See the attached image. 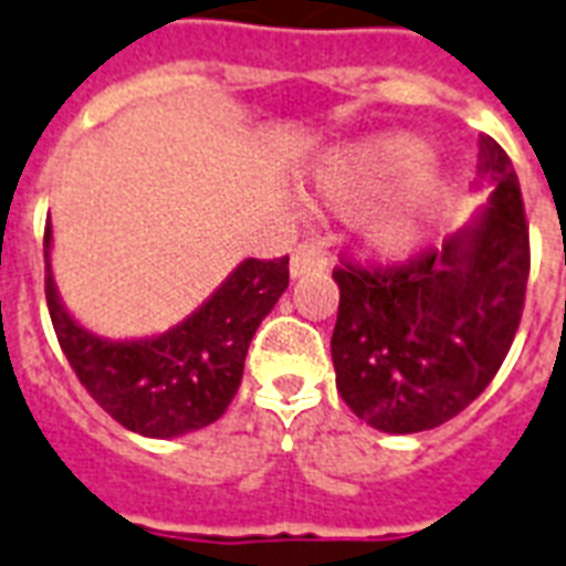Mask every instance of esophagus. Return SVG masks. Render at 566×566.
Masks as SVG:
<instances>
[{"label": "esophagus", "mask_w": 566, "mask_h": 566, "mask_svg": "<svg viewBox=\"0 0 566 566\" xmlns=\"http://www.w3.org/2000/svg\"><path fill=\"white\" fill-rule=\"evenodd\" d=\"M327 265V251L318 242H304V245L295 248V254L289 260V274L297 280L304 277V274H312V271H324Z\"/></svg>", "instance_id": "esophagus-1"}]
</instances>
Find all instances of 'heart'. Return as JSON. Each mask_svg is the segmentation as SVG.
Returning a JSON list of instances; mask_svg holds the SVG:
<instances>
[{"label": "heart", "instance_id": "b5f03b06", "mask_svg": "<svg viewBox=\"0 0 566 566\" xmlns=\"http://www.w3.org/2000/svg\"><path fill=\"white\" fill-rule=\"evenodd\" d=\"M427 157L418 137L391 130L347 143L315 166L321 201L336 210H359L391 184L409 175ZM444 198V178L436 169H418L403 187L382 198L361 221V239L382 256H406L423 242Z\"/></svg>", "mask_w": 566, "mask_h": 566}]
</instances>
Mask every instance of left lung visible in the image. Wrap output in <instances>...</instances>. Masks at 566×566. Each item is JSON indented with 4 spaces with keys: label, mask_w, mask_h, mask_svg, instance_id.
I'll return each instance as SVG.
<instances>
[{
    "label": "left lung",
    "mask_w": 566,
    "mask_h": 566,
    "mask_svg": "<svg viewBox=\"0 0 566 566\" xmlns=\"http://www.w3.org/2000/svg\"><path fill=\"white\" fill-rule=\"evenodd\" d=\"M473 219L397 271L338 269L333 368L345 403L388 436L436 429L468 409L503 365L520 327L528 230L514 166L479 137Z\"/></svg>",
    "instance_id": "obj_1"
}]
</instances>
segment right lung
Segmentation results:
<instances>
[{"mask_svg": "<svg viewBox=\"0 0 566 566\" xmlns=\"http://www.w3.org/2000/svg\"><path fill=\"white\" fill-rule=\"evenodd\" d=\"M43 251L49 315L72 370L113 420L146 438L189 436L224 415L242 382L248 345L289 286V256L242 260L166 333L107 338L63 304L52 274V224Z\"/></svg>", "mask_w": 566, "mask_h": 566, "instance_id": "obj_1", "label": "right lung"}]
</instances>
